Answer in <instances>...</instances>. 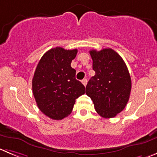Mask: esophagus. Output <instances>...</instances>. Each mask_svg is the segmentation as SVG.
Wrapping results in <instances>:
<instances>
[{
  "instance_id": "esophagus-1",
  "label": "esophagus",
  "mask_w": 157,
  "mask_h": 157,
  "mask_svg": "<svg viewBox=\"0 0 157 157\" xmlns=\"http://www.w3.org/2000/svg\"><path fill=\"white\" fill-rule=\"evenodd\" d=\"M82 83L83 85H84L85 86H86V85H87V79L86 78H84V79L82 80Z\"/></svg>"
}]
</instances>
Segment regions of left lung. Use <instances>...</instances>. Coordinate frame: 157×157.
<instances>
[{
	"label": "left lung",
	"mask_w": 157,
	"mask_h": 157,
	"mask_svg": "<svg viewBox=\"0 0 157 157\" xmlns=\"http://www.w3.org/2000/svg\"><path fill=\"white\" fill-rule=\"evenodd\" d=\"M95 75L86 86L95 111L103 118H113L124 109L130 95L131 78L126 63L111 48L89 52Z\"/></svg>",
	"instance_id": "obj_1"
}]
</instances>
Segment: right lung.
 Returning a JSON list of instances; mask_svg holds the SVG:
<instances>
[{"mask_svg":"<svg viewBox=\"0 0 157 157\" xmlns=\"http://www.w3.org/2000/svg\"><path fill=\"white\" fill-rule=\"evenodd\" d=\"M77 49L56 47L41 57L32 79L33 95L38 109L55 120L68 116L75 99L86 92L85 86L75 78L76 71L71 62Z\"/></svg>","mask_w":157,"mask_h":157,"instance_id":"add662e5","label":"right lung"}]
</instances>
